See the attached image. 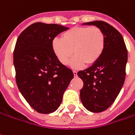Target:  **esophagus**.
<instances>
[{
    "label": "esophagus",
    "mask_w": 135,
    "mask_h": 135,
    "mask_svg": "<svg viewBox=\"0 0 135 135\" xmlns=\"http://www.w3.org/2000/svg\"><path fill=\"white\" fill-rule=\"evenodd\" d=\"M73 74H74L75 76H77V75H78V72L76 71H73Z\"/></svg>",
    "instance_id": "obj_1"
}]
</instances>
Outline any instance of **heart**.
I'll list each match as a JSON object with an SVG mask.
<instances>
[{
	"instance_id": "1",
	"label": "heart",
	"mask_w": 135,
	"mask_h": 135,
	"mask_svg": "<svg viewBox=\"0 0 135 135\" xmlns=\"http://www.w3.org/2000/svg\"><path fill=\"white\" fill-rule=\"evenodd\" d=\"M106 46V36L101 29L93 26L74 27L63 33L61 39L55 38L52 43V51L63 65L70 62L74 69H80L86 64L92 65L100 58Z\"/></svg>"
}]
</instances>
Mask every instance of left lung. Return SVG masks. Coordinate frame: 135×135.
Segmentation results:
<instances>
[{
    "label": "left lung",
    "instance_id": "left-lung-1",
    "mask_svg": "<svg viewBox=\"0 0 135 135\" xmlns=\"http://www.w3.org/2000/svg\"><path fill=\"white\" fill-rule=\"evenodd\" d=\"M83 25L95 26L106 36V46L100 58L90 67L78 72L83 82L80 91L83 105L91 112H101L113 103L121 90L128 52L121 34L112 26L102 21Z\"/></svg>",
    "mask_w": 135,
    "mask_h": 135
}]
</instances>
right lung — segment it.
<instances>
[{"label":"right lung","instance_id":"obj_1","mask_svg":"<svg viewBox=\"0 0 135 135\" xmlns=\"http://www.w3.org/2000/svg\"><path fill=\"white\" fill-rule=\"evenodd\" d=\"M69 29L58 24L35 23L24 29L14 50L17 86L30 106L37 112L57 109L74 74L61 64L52 49L54 38Z\"/></svg>","mask_w":135,"mask_h":135}]
</instances>
